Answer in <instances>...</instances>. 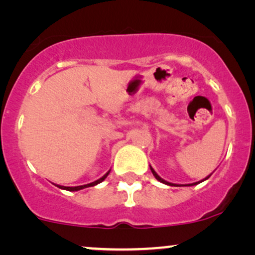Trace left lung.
Segmentation results:
<instances>
[{"instance_id": "left-lung-1", "label": "left lung", "mask_w": 255, "mask_h": 255, "mask_svg": "<svg viewBox=\"0 0 255 255\" xmlns=\"http://www.w3.org/2000/svg\"><path fill=\"white\" fill-rule=\"evenodd\" d=\"M150 170H151L152 175H154V176H155V178H156L158 181H160V182H162V184H166V185H168V186H194V185H198V184H200V182H203V181L208 180V179H209V178H210V176H211V174H212V173H211V174H210V175H208V176H206V178H204V179H203V180H199V181H197V182H192V184H185V185H181V184H173V182H169V181L164 180V179H162V178H161V176H160V175H158L156 172H155V170H154V168H152V167H151V166H150Z\"/></svg>"}]
</instances>
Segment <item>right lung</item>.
<instances>
[{
  "instance_id": "1",
  "label": "right lung",
  "mask_w": 255,
  "mask_h": 255,
  "mask_svg": "<svg viewBox=\"0 0 255 255\" xmlns=\"http://www.w3.org/2000/svg\"><path fill=\"white\" fill-rule=\"evenodd\" d=\"M110 172H111V169L109 170V172L106 173V174H105L104 176H101L100 179H98V180H95V181H93V182H91V184H87V185H81V186H73V187H70V186H62V185H56L57 187H59V188H62V190H65V191H71V192H74V191H80V190H83V188H87V187H92V186H95V185H98V184H100V182H103L105 179L107 178V175L110 174Z\"/></svg>"
}]
</instances>
